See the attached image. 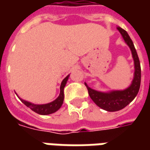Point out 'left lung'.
Masks as SVG:
<instances>
[{
	"instance_id": "obj_1",
	"label": "left lung",
	"mask_w": 150,
	"mask_h": 150,
	"mask_svg": "<svg viewBox=\"0 0 150 150\" xmlns=\"http://www.w3.org/2000/svg\"><path fill=\"white\" fill-rule=\"evenodd\" d=\"M118 30L123 36L125 42L128 44L130 47L133 57H134V61L135 72H134V78L131 86L124 91H112L111 93H101V92L92 89L85 83L92 100L99 108L108 112H115V111L121 110L134 100V98L139 93V90L140 88V83H141L140 62H139V59L134 43L125 30L122 29L121 27H118Z\"/></svg>"
}]
</instances>
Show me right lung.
<instances>
[{
  "mask_svg": "<svg viewBox=\"0 0 150 150\" xmlns=\"http://www.w3.org/2000/svg\"><path fill=\"white\" fill-rule=\"evenodd\" d=\"M69 76H67L66 78H64L62 82L60 87V94L58 96V98L54 100L53 102L50 103H47V104H42V105H36L31 103L29 102H26L25 100H21L22 101V103L27 106L28 108H30L32 111H34L35 112H37L38 114H42V115H47V114H51L53 113L56 111H57L62 106V104L63 103V99H64V93H63V89L64 87L67 83V81L68 79Z\"/></svg>",
  "mask_w": 150,
  "mask_h": 150,
  "instance_id": "obj_1",
  "label": "right lung"
}]
</instances>
